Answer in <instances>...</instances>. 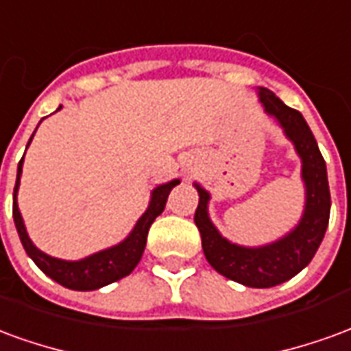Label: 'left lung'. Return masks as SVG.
I'll list each match as a JSON object with an SVG mask.
<instances>
[{
  "label": "left lung",
  "mask_w": 351,
  "mask_h": 351,
  "mask_svg": "<svg viewBox=\"0 0 351 351\" xmlns=\"http://www.w3.org/2000/svg\"><path fill=\"white\" fill-rule=\"evenodd\" d=\"M265 112L274 118L284 135L301 158V178L304 184V210L299 223L274 243L263 246H241L228 241L216 229L208 216L210 193L199 182H193L199 193L195 226L201 233L203 252L208 263L226 278L248 287H272L295 274L312 261L324 241L331 213V193L327 182L324 156L308 123L299 110L289 108L267 88H258Z\"/></svg>",
  "instance_id": "left-lung-1"
}]
</instances>
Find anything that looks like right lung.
Instances as JSON below:
<instances>
[{
	"mask_svg": "<svg viewBox=\"0 0 351 351\" xmlns=\"http://www.w3.org/2000/svg\"><path fill=\"white\" fill-rule=\"evenodd\" d=\"M60 108H62V105H60ZM34 135H32V138H34ZM32 138H29V143H32ZM29 143H27V146H29ZM22 163H24V158L19 163L16 184H14V193H12V220H14V226H16V231H19L20 243L24 246L27 256L34 259V263L47 276H50L54 282L62 284L64 287L77 289V291H92V289L108 286V284H112L116 280L128 276L137 267V263L143 258V252H145L148 229L152 226V221L163 213L171 190L175 188L176 184H180V180L175 178L171 182L160 184V186L154 188L152 193H150L148 208L138 218L135 228L131 229V233L123 239L122 243L114 244L110 248H105V250L95 252V254L88 256V258L77 259V261H67V259L52 258L49 254L41 252L32 243V239L27 235L22 214L19 210V201H16L20 188V176H22Z\"/></svg>",
	"mask_w": 351,
	"mask_h": 351,
	"instance_id": "right-lung-1",
	"label": "right lung"
}]
</instances>
